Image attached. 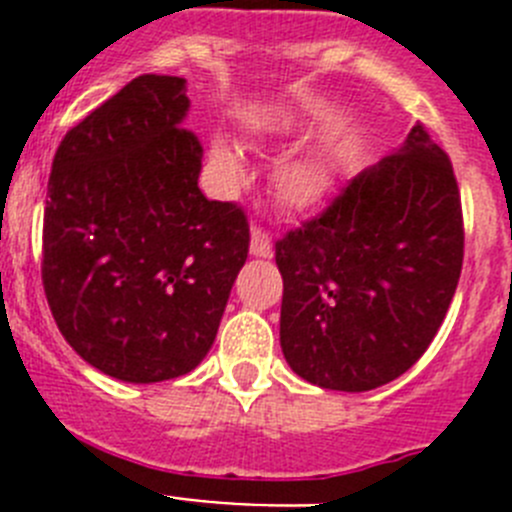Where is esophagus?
Here are the masks:
<instances>
[{
  "label": "esophagus",
  "mask_w": 512,
  "mask_h": 512,
  "mask_svg": "<svg viewBox=\"0 0 512 512\" xmlns=\"http://www.w3.org/2000/svg\"><path fill=\"white\" fill-rule=\"evenodd\" d=\"M271 253H274V246H271V238L264 228L259 225H253L251 228V256L256 259H271Z\"/></svg>",
  "instance_id": "34e87169"
}]
</instances>
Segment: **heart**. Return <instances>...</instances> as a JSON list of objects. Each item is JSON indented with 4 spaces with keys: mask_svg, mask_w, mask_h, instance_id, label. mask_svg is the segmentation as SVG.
<instances>
[{
    "mask_svg": "<svg viewBox=\"0 0 512 512\" xmlns=\"http://www.w3.org/2000/svg\"><path fill=\"white\" fill-rule=\"evenodd\" d=\"M212 161L225 174H238L243 169L241 156L228 143H215L212 146ZM274 184H277V194L284 205L302 210V207L315 205L323 197L325 187H328V176H325L323 166L318 161H312V158H292V161H287L277 171Z\"/></svg>",
    "mask_w": 512,
    "mask_h": 512,
    "instance_id": "obj_1",
    "label": "heart"
}]
</instances>
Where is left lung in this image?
<instances>
[{"label":"left lung","mask_w":512,"mask_h":512,"mask_svg":"<svg viewBox=\"0 0 512 512\" xmlns=\"http://www.w3.org/2000/svg\"><path fill=\"white\" fill-rule=\"evenodd\" d=\"M274 248L292 372L323 390H377L425 354L459 284L464 225L449 156L415 125Z\"/></svg>","instance_id":"8db88e82"}]
</instances>
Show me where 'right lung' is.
I'll use <instances>...</instances> for the list:
<instances>
[{
	"label": "right lung",
	"instance_id": "1",
	"mask_svg": "<svg viewBox=\"0 0 512 512\" xmlns=\"http://www.w3.org/2000/svg\"><path fill=\"white\" fill-rule=\"evenodd\" d=\"M187 79L143 74L66 133L43 217V287L81 359L133 384L192 372L248 256V220L197 187Z\"/></svg>",
	"mask_w": 512,
	"mask_h": 512
}]
</instances>
